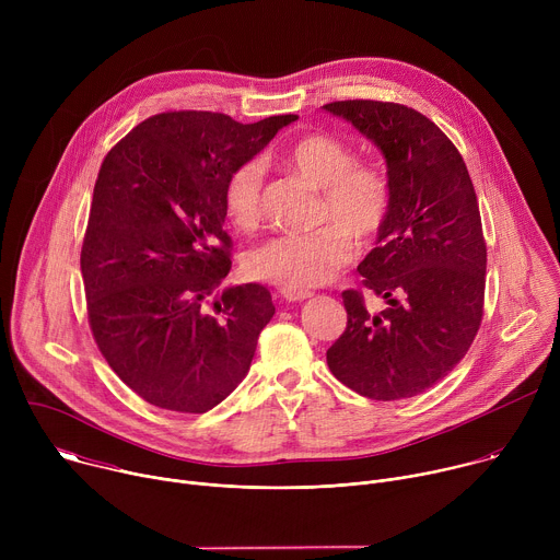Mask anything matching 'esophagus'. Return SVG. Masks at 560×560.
I'll return each mask as SVG.
<instances>
[{
	"label": "esophagus",
	"mask_w": 560,
	"mask_h": 560,
	"mask_svg": "<svg viewBox=\"0 0 560 560\" xmlns=\"http://www.w3.org/2000/svg\"><path fill=\"white\" fill-rule=\"evenodd\" d=\"M279 296H281V299H285V301H290V303H296V301H305V299H310L312 294H310L307 290H290V288H281V290H279Z\"/></svg>",
	"instance_id": "esophagus-1"
}]
</instances>
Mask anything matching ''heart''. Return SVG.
<instances>
[{"label": "heart", "instance_id": "1", "mask_svg": "<svg viewBox=\"0 0 560 560\" xmlns=\"http://www.w3.org/2000/svg\"><path fill=\"white\" fill-rule=\"evenodd\" d=\"M285 162L307 184L322 190L318 223H330L307 234H283L253 250L248 272L272 285L307 290L324 285L348 266L357 244H368L385 225L392 210L387 175L370 164H357V152L343 141L312 132L294 141ZM264 166L257 159L238 164L225 179L223 206L230 221L255 230L261 221Z\"/></svg>", "mask_w": 560, "mask_h": 560}]
</instances>
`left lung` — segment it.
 I'll list each match as a JSON object with an SVG mask.
<instances>
[{"instance_id":"left-lung-1","label":"left lung","mask_w":560,"mask_h":560,"mask_svg":"<svg viewBox=\"0 0 560 560\" xmlns=\"http://www.w3.org/2000/svg\"><path fill=\"white\" fill-rule=\"evenodd\" d=\"M385 156L392 210L359 264L363 285L387 301L370 314L346 290V332L330 372L374 401L425 392L467 354L483 318L488 250L476 192L456 145L415 108L350 100L324 106Z\"/></svg>"}]
</instances>
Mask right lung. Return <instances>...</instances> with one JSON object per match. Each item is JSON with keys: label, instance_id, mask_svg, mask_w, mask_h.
Instances as JSON below:
<instances>
[{"label": "right lung", "instance_id": "right-lung-1", "mask_svg": "<svg viewBox=\"0 0 560 560\" xmlns=\"http://www.w3.org/2000/svg\"><path fill=\"white\" fill-rule=\"evenodd\" d=\"M294 119L162 113L106 154L82 246L89 324L150 406L203 415L248 374L275 305L259 283L221 285L232 248L223 186Z\"/></svg>", "mask_w": 560, "mask_h": 560}]
</instances>
